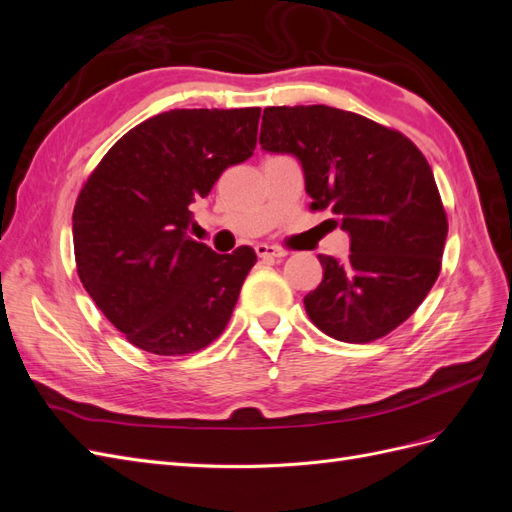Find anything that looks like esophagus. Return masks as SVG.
<instances>
[{
  "label": "esophagus",
  "mask_w": 512,
  "mask_h": 512,
  "mask_svg": "<svg viewBox=\"0 0 512 512\" xmlns=\"http://www.w3.org/2000/svg\"><path fill=\"white\" fill-rule=\"evenodd\" d=\"M256 254H258L260 258H284L288 252L282 250V247L267 245V243H258V245H256Z\"/></svg>",
  "instance_id": "obj_1"
}]
</instances>
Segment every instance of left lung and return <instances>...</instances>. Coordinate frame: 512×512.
<instances>
[{
  "instance_id": "left-lung-1",
  "label": "left lung",
  "mask_w": 512,
  "mask_h": 512,
  "mask_svg": "<svg viewBox=\"0 0 512 512\" xmlns=\"http://www.w3.org/2000/svg\"><path fill=\"white\" fill-rule=\"evenodd\" d=\"M260 147L303 168L309 209H331L350 256L320 254L305 312L339 342L367 344L408 320L440 273L448 235L431 166L404 134L342 108L269 106Z\"/></svg>"
}]
</instances>
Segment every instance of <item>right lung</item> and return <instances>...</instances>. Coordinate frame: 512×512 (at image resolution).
<instances>
[{
	"mask_svg": "<svg viewBox=\"0 0 512 512\" xmlns=\"http://www.w3.org/2000/svg\"><path fill=\"white\" fill-rule=\"evenodd\" d=\"M260 108H177L108 149L72 213L76 271L102 314L151 354L209 346L230 320L250 245L218 254L188 237L190 205L254 153Z\"/></svg>",
	"mask_w": 512,
	"mask_h": 512,
	"instance_id": "obj_1",
	"label": "right lung"
}]
</instances>
